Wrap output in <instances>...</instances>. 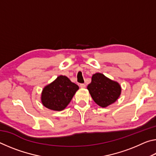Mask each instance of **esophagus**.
I'll use <instances>...</instances> for the list:
<instances>
[{"instance_id": "1", "label": "esophagus", "mask_w": 156, "mask_h": 156, "mask_svg": "<svg viewBox=\"0 0 156 156\" xmlns=\"http://www.w3.org/2000/svg\"><path fill=\"white\" fill-rule=\"evenodd\" d=\"M80 88L84 89V88L86 87V85H85V84H80Z\"/></svg>"}]
</instances>
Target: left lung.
<instances>
[{
    "instance_id": "obj_1",
    "label": "left lung",
    "mask_w": 156,
    "mask_h": 156,
    "mask_svg": "<svg viewBox=\"0 0 156 156\" xmlns=\"http://www.w3.org/2000/svg\"><path fill=\"white\" fill-rule=\"evenodd\" d=\"M92 99L101 107H107L118 99L121 94L120 84L101 73L92 76L91 83L87 86Z\"/></svg>"
}]
</instances>
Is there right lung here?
Returning a JSON list of instances; mask_svg holds the SVG:
<instances>
[{
    "label": "right lung",
    "mask_w": 156,
    "mask_h": 156,
    "mask_svg": "<svg viewBox=\"0 0 156 156\" xmlns=\"http://www.w3.org/2000/svg\"><path fill=\"white\" fill-rule=\"evenodd\" d=\"M78 89L77 84L67 76L60 75L43 88L41 102L47 109L60 112L67 107Z\"/></svg>",
    "instance_id": "1"
}]
</instances>
